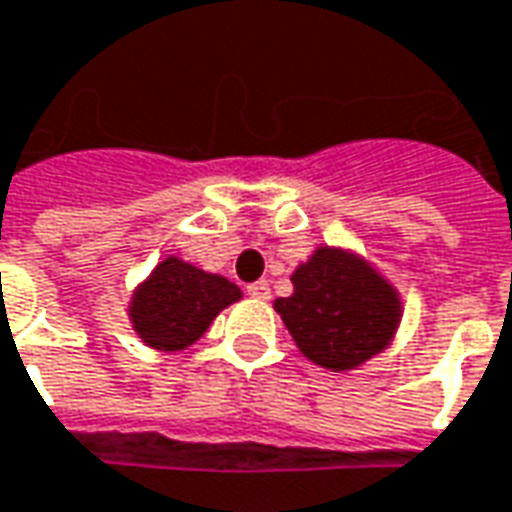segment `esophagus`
Segmentation results:
<instances>
[{"mask_svg":"<svg viewBox=\"0 0 512 512\" xmlns=\"http://www.w3.org/2000/svg\"><path fill=\"white\" fill-rule=\"evenodd\" d=\"M246 293H249L252 299H268V296H271V288H268L266 280H257L246 285Z\"/></svg>","mask_w":512,"mask_h":512,"instance_id":"34e87169","label":"esophagus"}]
</instances>
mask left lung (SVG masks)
Returning a JSON list of instances; mask_svg holds the SVG:
<instances>
[{
    "label": "left lung",
    "mask_w": 512,
    "mask_h": 512,
    "mask_svg": "<svg viewBox=\"0 0 512 512\" xmlns=\"http://www.w3.org/2000/svg\"><path fill=\"white\" fill-rule=\"evenodd\" d=\"M291 280L293 296L274 307L313 363L346 371L388 346L399 324V299L374 268L321 246Z\"/></svg>",
    "instance_id": "left-lung-1"
}]
</instances>
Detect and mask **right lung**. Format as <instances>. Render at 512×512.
<instances>
[{
  "label": "right lung",
  "mask_w": 512,
  "mask_h": 512,
  "mask_svg": "<svg viewBox=\"0 0 512 512\" xmlns=\"http://www.w3.org/2000/svg\"><path fill=\"white\" fill-rule=\"evenodd\" d=\"M241 299L238 285L219 274L166 257L132 299V324L149 346L177 352L202 338L210 321Z\"/></svg>",
  "instance_id": "1"
}]
</instances>
